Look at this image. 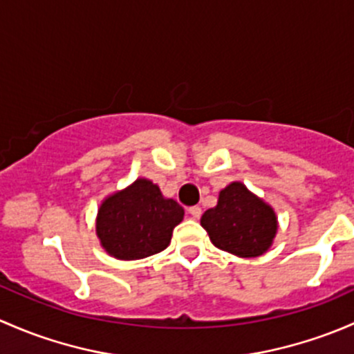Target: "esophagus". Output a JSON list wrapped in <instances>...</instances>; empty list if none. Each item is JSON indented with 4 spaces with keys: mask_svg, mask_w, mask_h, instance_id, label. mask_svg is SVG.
<instances>
[{
    "mask_svg": "<svg viewBox=\"0 0 354 354\" xmlns=\"http://www.w3.org/2000/svg\"><path fill=\"white\" fill-rule=\"evenodd\" d=\"M201 213H203V211H201V207H199V206L189 207V214H191V216L194 218V220H198V218L201 216Z\"/></svg>",
    "mask_w": 354,
    "mask_h": 354,
    "instance_id": "34e87169",
    "label": "esophagus"
}]
</instances>
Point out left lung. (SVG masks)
<instances>
[{"label": "left lung", "instance_id": "8db88e82", "mask_svg": "<svg viewBox=\"0 0 354 354\" xmlns=\"http://www.w3.org/2000/svg\"><path fill=\"white\" fill-rule=\"evenodd\" d=\"M201 225L218 249L239 257H259L274 242L278 216L245 184L232 182L220 191L216 206L204 211Z\"/></svg>", "mask_w": 354, "mask_h": 354}]
</instances>
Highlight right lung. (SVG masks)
<instances>
[{"label": "right lung", "mask_w": 354, "mask_h": 354, "mask_svg": "<svg viewBox=\"0 0 354 354\" xmlns=\"http://www.w3.org/2000/svg\"><path fill=\"white\" fill-rule=\"evenodd\" d=\"M182 220L184 207L165 198L151 180L140 177L100 203L95 232L109 256L136 261L165 250Z\"/></svg>", "instance_id": "1"}]
</instances>
